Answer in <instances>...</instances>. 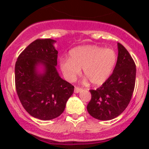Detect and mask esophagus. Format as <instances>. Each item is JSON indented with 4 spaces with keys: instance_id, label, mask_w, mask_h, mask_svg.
Instances as JSON below:
<instances>
[{
    "instance_id": "obj_1",
    "label": "esophagus",
    "mask_w": 149,
    "mask_h": 149,
    "mask_svg": "<svg viewBox=\"0 0 149 149\" xmlns=\"http://www.w3.org/2000/svg\"><path fill=\"white\" fill-rule=\"evenodd\" d=\"M82 91L81 88H79V87H77V86H75V90H74V92L76 93H79L80 91Z\"/></svg>"
}]
</instances>
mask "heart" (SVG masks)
Wrapping results in <instances>:
<instances>
[{
    "label": "heart",
    "instance_id": "heart-1",
    "mask_svg": "<svg viewBox=\"0 0 149 149\" xmlns=\"http://www.w3.org/2000/svg\"><path fill=\"white\" fill-rule=\"evenodd\" d=\"M118 60L115 51L97 45H81L70 52V58H61L59 67L65 79L72 81L84 70L94 85L104 84L113 72Z\"/></svg>",
    "mask_w": 149,
    "mask_h": 149
}]
</instances>
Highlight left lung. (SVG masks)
<instances>
[{
	"label": "left lung",
	"mask_w": 149,
	"mask_h": 149,
	"mask_svg": "<svg viewBox=\"0 0 149 149\" xmlns=\"http://www.w3.org/2000/svg\"><path fill=\"white\" fill-rule=\"evenodd\" d=\"M118 56L111 77L97 90H91L87 111L93 118L109 120L119 116L129 104L135 85L136 66L127 50L118 43Z\"/></svg>",
	"instance_id": "obj_1"
}]
</instances>
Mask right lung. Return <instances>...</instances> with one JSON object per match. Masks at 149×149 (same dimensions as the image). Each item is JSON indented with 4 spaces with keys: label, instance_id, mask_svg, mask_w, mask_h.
I'll return each instance as SVG.
<instances>
[{
    "label": "right lung",
    "instance_id": "1",
    "mask_svg": "<svg viewBox=\"0 0 149 149\" xmlns=\"http://www.w3.org/2000/svg\"><path fill=\"white\" fill-rule=\"evenodd\" d=\"M55 42L51 38L34 41L15 63V87L20 101L30 115L43 120L61 115L74 91V86L62 79L56 70Z\"/></svg>",
    "mask_w": 149,
    "mask_h": 149
}]
</instances>
